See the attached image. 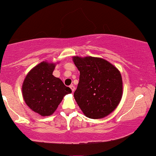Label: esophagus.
Wrapping results in <instances>:
<instances>
[{
  "label": "esophagus",
  "instance_id": "1",
  "mask_svg": "<svg viewBox=\"0 0 156 156\" xmlns=\"http://www.w3.org/2000/svg\"><path fill=\"white\" fill-rule=\"evenodd\" d=\"M70 88H71L73 92L75 91V89H76V88H75V86H73V85H71V86H70Z\"/></svg>",
  "mask_w": 156,
  "mask_h": 156
}]
</instances>
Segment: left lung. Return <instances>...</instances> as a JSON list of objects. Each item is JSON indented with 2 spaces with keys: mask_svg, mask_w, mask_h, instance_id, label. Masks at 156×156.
Masks as SVG:
<instances>
[{
  "mask_svg": "<svg viewBox=\"0 0 156 156\" xmlns=\"http://www.w3.org/2000/svg\"><path fill=\"white\" fill-rule=\"evenodd\" d=\"M74 64L80 71L74 98L86 117L101 119L112 113L122 96V79L119 70L100 58L75 56Z\"/></svg>",
  "mask_w": 156,
  "mask_h": 156,
  "instance_id": "1",
  "label": "left lung"
}]
</instances>
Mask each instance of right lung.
I'll return each instance as SVG.
<instances>
[{
  "label": "right lung",
  "instance_id": "obj_1",
  "mask_svg": "<svg viewBox=\"0 0 156 156\" xmlns=\"http://www.w3.org/2000/svg\"><path fill=\"white\" fill-rule=\"evenodd\" d=\"M55 63L43 61L28 73L22 85V95L30 109L43 117L52 115L71 89L52 75Z\"/></svg>",
  "mask_w": 156,
  "mask_h": 156
}]
</instances>
